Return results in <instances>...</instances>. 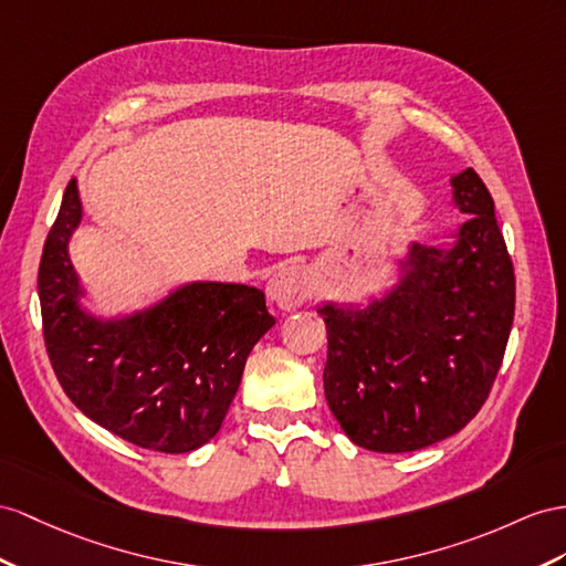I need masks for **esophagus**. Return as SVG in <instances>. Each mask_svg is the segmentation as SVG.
<instances>
[{
  "label": "esophagus",
  "mask_w": 566,
  "mask_h": 566,
  "mask_svg": "<svg viewBox=\"0 0 566 566\" xmlns=\"http://www.w3.org/2000/svg\"><path fill=\"white\" fill-rule=\"evenodd\" d=\"M313 292V282L308 270L298 265H286L277 270L268 282V298L282 311H294Z\"/></svg>",
  "instance_id": "1"
}]
</instances>
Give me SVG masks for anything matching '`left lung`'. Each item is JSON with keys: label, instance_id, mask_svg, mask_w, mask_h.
<instances>
[{"label": "left lung", "instance_id": "1", "mask_svg": "<svg viewBox=\"0 0 566 566\" xmlns=\"http://www.w3.org/2000/svg\"><path fill=\"white\" fill-rule=\"evenodd\" d=\"M469 220L452 245L409 243L397 284L368 306L323 303L325 397L342 430L370 452L399 454L459 432L497 378L514 321V268L495 202L469 167L452 177Z\"/></svg>", "mask_w": 566, "mask_h": 566}]
</instances>
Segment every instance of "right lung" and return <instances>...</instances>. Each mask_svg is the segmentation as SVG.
Masks as SVG:
<instances>
[{
    "label": "right lung",
    "instance_id": "right-lung-1",
    "mask_svg": "<svg viewBox=\"0 0 566 566\" xmlns=\"http://www.w3.org/2000/svg\"><path fill=\"white\" fill-rule=\"evenodd\" d=\"M81 217L71 179L38 272L56 380L91 421L122 440L165 454L193 452L222 428L245 358L274 325L265 294L245 284L188 282L143 311L93 315L69 258Z\"/></svg>",
    "mask_w": 566,
    "mask_h": 566
}]
</instances>
